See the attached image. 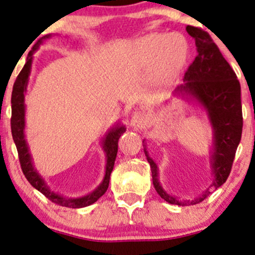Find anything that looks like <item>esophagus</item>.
Segmentation results:
<instances>
[{
    "label": "esophagus",
    "mask_w": 255,
    "mask_h": 255,
    "mask_svg": "<svg viewBox=\"0 0 255 255\" xmlns=\"http://www.w3.org/2000/svg\"><path fill=\"white\" fill-rule=\"evenodd\" d=\"M147 124V119H145L144 114L139 111H135L131 116V125H132L133 128L136 130H141V128H144V125Z\"/></svg>",
    "instance_id": "esophagus-1"
}]
</instances>
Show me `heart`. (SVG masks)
Wrapping results in <instances>:
<instances>
[{"mask_svg": "<svg viewBox=\"0 0 255 255\" xmlns=\"http://www.w3.org/2000/svg\"><path fill=\"white\" fill-rule=\"evenodd\" d=\"M177 36H154L144 42V48L151 56L165 60L170 72H177L187 58V44Z\"/></svg>", "mask_w": 255, "mask_h": 255, "instance_id": "1", "label": "heart"}]
</instances>
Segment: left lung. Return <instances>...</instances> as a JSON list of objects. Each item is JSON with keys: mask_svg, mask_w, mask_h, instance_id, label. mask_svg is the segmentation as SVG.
Segmentation results:
<instances>
[{"mask_svg": "<svg viewBox=\"0 0 255 255\" xmlns=\"http://www.w3.org/2000/svg\"><path fill=\"white\" fill-rule=\"evenodd\" d=\"M187 32L195 39L197 55L184 74V83L178 85L173 94L196 100L210 118L213 128V145L210 159L214 176L211 187L218 189L230 174L236 149L241 141L243 127L241 85L236 73L206 31L188 25ZM144 141L143 139V143ZM143 147L150 165L154 188L166 202L178 206L196 205L210 195L211 191L207 189L201 196L193 200H178L166 193L160 185L158 166L148 155L145 144Z\"/></svg>", "mask_w": 255, "mask_h": 255, "instance_id": "left-lung-1", "label": "left lung"}]
</instances>
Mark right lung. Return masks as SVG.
Returning <instances> with one entry per match:
<instances>
[{"instance_id": "1", "label": "right lung", "mask_w": 255, "mask_h": 255, "mask_svg": "<svg viewBox=\"0 0 255 255\" xmlns=\"http://www.w3.org/2000/svg\"><path fill=\"white\" fill-rule=\"evenodd\" d=\"M50 35L43 36L38 41L35 43L32 49L28 53L26 62H25L24 67L20 71V73L16 77L15 82L13 85L12 91V118H10V128H12V136L14 143L16 145V150L19 154V161L21 166L22 173L25 174L26 179L30 182V184L33 188L41 193L45 197L50 200L54 204L64 206V207L70 208H81L89 206L94 202H96L107 190L108 185H110V177L112 173L114 167V161H116L117 153H118V141L119 137L125 132V127L118 125L111 128L108 133L102 141V147L106 153V159H107V164H106V173L105 178L101 184L96 188L93 193L88 194V195L78 197V199H68L64 197L59 194L54 193L49 189L47 184H45L44 179L42 178L41 174L37 172V170L33 166L32 158H31L30 150H28V145L25 139V93H26V87L28 82V76L31 73V65H32V55L33 53L38 49L43 39L49 38Z\"/></svg>"}]
</instances>
